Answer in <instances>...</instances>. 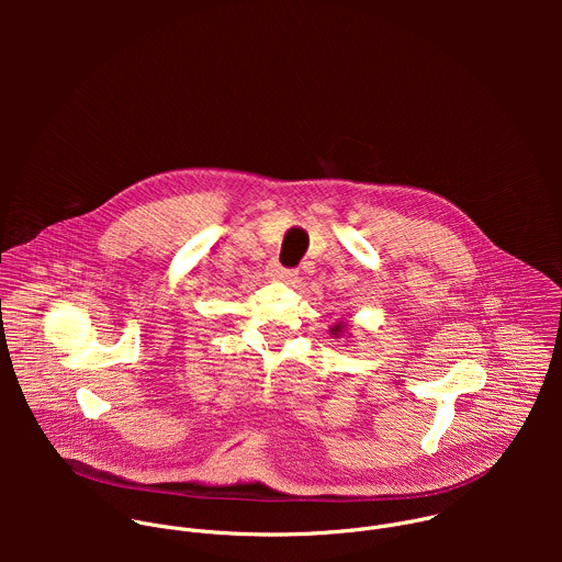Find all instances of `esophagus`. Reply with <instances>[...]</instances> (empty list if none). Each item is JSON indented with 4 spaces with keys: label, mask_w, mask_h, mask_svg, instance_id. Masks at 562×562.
I'll return each instance as SVG.
<instances>
[{
    "label": "esophagus",
    "mask_w": 562,
    "mask_h": 562,
    "mask_svg": "<svg viewBox=\"0 0 562 562\" xmlns=\"http://www.w3.org/2000/svg\"><path fill=\"white\" fill-rule=\"evenodd\" d=\"M269 278L278 280V282H286V284H291V282L295 280V271L284 269V267H280V265H271V267H269Z\"/></svg>",
    "instance_id": "34e87169"
}]
</instances>
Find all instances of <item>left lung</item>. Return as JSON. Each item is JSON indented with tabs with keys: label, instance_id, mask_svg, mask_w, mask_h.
Wrapping results in <instances>:
<instances>
[{
	"label": "left lung",
	"instance_id": "obj_1",
	"mask_svg": "<svg viewBox=\"0 0 562 562\" xmlns=\"http://www.w3.org/2000/svg\"><path fill=\"white\" fill-rule=\"evenodd\" d=\"M329 334H331L334 338H353L349 323H342V319H340V323H336L334 327H329Z\"/></svg>",
	"mask_w": 562,
	"mask_h": 562
}]
</instances>
